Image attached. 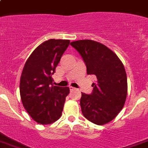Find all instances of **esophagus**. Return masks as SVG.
<instances>
[{
  "instance_id": "34e87169",
  "label": "esophagus",
  "mask_w": 148,
  "mask_h": 148,
  "mask_svg": "<svg viewBox=\"0 0 148 148\" xmlns=\"http://www.w3.org/2000/svg\"><path fill=\"white\" fill-rule=\"evenodd\" d=\"M70 90H74V89H75V88H74V87H73V86H70Z\"/></svg>"
}]
</instances>
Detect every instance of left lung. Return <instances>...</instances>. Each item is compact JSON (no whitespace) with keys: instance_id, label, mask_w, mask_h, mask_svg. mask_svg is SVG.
<instances>
[{"instance_id":"obj_1","label":"left lung","mask_w":148,"mask_h":148,"mask_svg":"<svg viewBox=\"0 0 148 148\" xmlns=\"http://www.w3.org/2000/svg\"><path fill=\"white\" fill-rule=\"evenodd\" d=\"M81 56L87 75H94L90 95L81 92L80 105L84 116L98 125L114 119L124 106L128 92L127 76L123 64L106 46L90 40L70 43Z\"/></svg>"}]
</instances>
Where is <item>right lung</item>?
Here are the masks:
<instances>
[{
    "label": "right lung",
    "mask_w": 148,
    "mask_h": 148,
    "mask_svg": "<svg viewBox=\"0 0 148 148\" xmlns=\"http://www.w3.org/2000/svg\"><path fill=\"white\" fill-rule=\"evenodd\" d=\"M69 45L68 40L44 42L31 54L22 72V103L28 114L40 124H51L62 116L70 89L53 86L52 75Z\"/></svg>",
    "instance_id": "1"
}]
</instances>
